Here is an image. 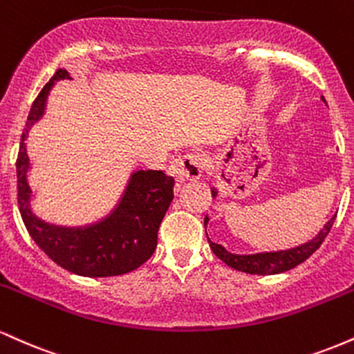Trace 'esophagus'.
Wrapping results in <instances>:
<instances>
[{"label": "esophagus", "instance_id": "1", "mask_svg": "<svg viewBox=\"0 0 354 354\" xmlns=\"http://www.w3.org/2000/svg\"><path fill=\"white\" fill-rule=\"evenodd\" d=\"M205 169V158L200 153H188L181 156L173 166V173L178 183L198 180Z\"/></svg>", "mask_w": 354, "mask_h": 354}]
</instances>
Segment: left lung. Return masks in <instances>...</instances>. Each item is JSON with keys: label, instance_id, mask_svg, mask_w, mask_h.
I'll return each instance as SVG.
<instances>
[{"label": "left lung", "instance_id": "left-lung-1", "mask_svg": "<svg viewBox=\"0 0 354 354\" xmlns=\"http://www.w3.org/2000/svg\"><path fill=\"white\" fill-rule=\"evenodd\" d=\"M213 198H216L218 191L211 189ZM336 214L330 221L324 225V228L316 234L311 241L304 243L301 246L291 248V250L284 251H273V253H256V254H233L230 251H226L221 245H216L208 238L209 248L213 250V253L218 256L221 261H225L226 265L234 268V270L243 271V273L250 274H278L283 271L291 270V268L298 266L299 263L306 261L310 256L315 253L316 250L321 246V243L324 241V238L328 236L330 230L333 228V223H335ZM208 225V216L205 218V226Z\"/></svg>", "mask_w": 354, "mask_h": 354}]
</instances>
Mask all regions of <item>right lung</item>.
I'll return each mask as SVG.
<instances>
[{
    "instance_id": "right-lung-1",
    "label": "right lung",
    "mask_w": 354,
    "mask_h": 354,
    "mask_svg": "<svg viewBox=\"0 0 354 354\" xmlns=\"http://www.w3.org/2000/svg\"><path fill=\"white\" fill-rule=\"evenodd\" d=\"M58 80H71L66 70H58L36 96L23 129L16 176L18 206L30 236L56 265L80 276L106 278L136 270L151 258L156 250L158 230L174 194V178L163 171H136L109 216L83 228L56 226L39 219L30 208L31 188L28 185L30 158L26 138L46 108L50 89Z\"/></svg>"
}]
</instances>
